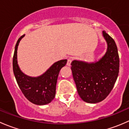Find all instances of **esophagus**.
<instances>
[{"mask_svg": "<svg viewBox=\"0 0 129 129\" xmlns=\"http://www.w3.org/2000/svg\"><path fill=\"white\" fill-rule=\"evenodd\" d=\"M71 62H72V58H69L68 59H67V66H71Z\"/></svg>", "mask_w": 129, "mask_h": 129, "instance_id": "obj_1", "label": "esophagus"}]
</instances>
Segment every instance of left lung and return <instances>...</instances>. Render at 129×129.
Listing matches in <instances>:
<instances>
[{
	"label": "left lung",
	"mask_w": 129,
	"mask_h": 129,
	"mask_svg": "<svg viewBox=\"0 0 129 129\" xmlns=\"http://www.w3.org/2000/svg\"><path fill=\"white\" fill-rule=\"evenodd\" d=\"M107 44V52L95 62L73 60L71 70L77 90L85 102L95 104L108 96L114 86L119 72V56L114 40L102 32Z\"/></svg>",
	"instance_id": "1"
}]
</instances>
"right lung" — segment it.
<instances>
[{"mask_svg":"<svg viewBox=\"0 0 129 129\" xmlns=\"http://www.w3.org/2000/svg\"><path fill=\"white\" fill-rule=\"evenodd\" d=\"M17 42L13 57V71L18 85L25 97L36 105H45L50 103L55 96L56 84L61 69L67 63V59L55 62L44 74L37 77L25 75L20 71L17 63V48L20 40Z\"/></svg>","mask_w":129,"mask_h":129,"instance_id":"1","label":"right lung"}]
</instances>
